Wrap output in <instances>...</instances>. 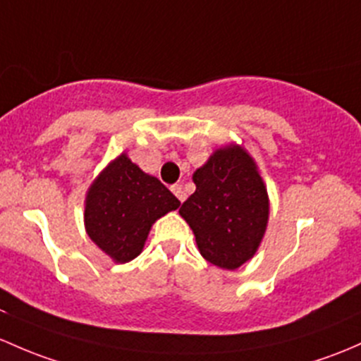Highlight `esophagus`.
Masks as SVG:
<instances>
[{
	"instance_id": "obj_1",
	"label": "esophagus",
	"mask_w": 361,
	"mask_h": 361,
	"mask_svg": "<svg viewBox=\"0 0 361 361\" xmlns=\"http://www.w3.org/2000/svg\"><path fill=\"white\" fill-rule=\"evenodd\" d=\"M171 192L174 193V195L178 197V200H180V202H183L185 200V192H183V188H181V185H173V187H171Z\"/></svg>"
}]
</instances>
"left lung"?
<instances>
[{"instance_id": "obj_1", "label": "left lung", "mask_w": 361, "mask_h": 361, "mask_svg": "<svg viewBox=\"0 0 361 361\" xmlns=\"http://www.w3.org/2000/svg\"><path fill=\"white\" fill-rule=\"evenodd\" d=\"M192 180L197 188L180 216L204 259L237 270L257 252L270 218V199L256 161L244 147L230 143L212 152Z\"/></svg>"}]
</instances>
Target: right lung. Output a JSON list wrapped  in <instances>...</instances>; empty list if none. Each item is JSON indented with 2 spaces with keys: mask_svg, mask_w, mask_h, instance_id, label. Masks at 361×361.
Wrapping results in <instances>:
<instances>
[{
  "mask_svg": "<svg viewBox=\"0 0 361 361\" xmlns=\"http://www.w3.org/2000/svg\"><path fill=\"white\" fill-rule=\"evenodd\" d=\"M178 207L180 200L123 152L86 192L85 228L114 263H128L145 247L152 225Z\"/></svg>",
  "mask_w": 361,
  "mask_h": 361,
  "instance_id": "add662e5",
  "label": "right lung"
}]
</instances>
